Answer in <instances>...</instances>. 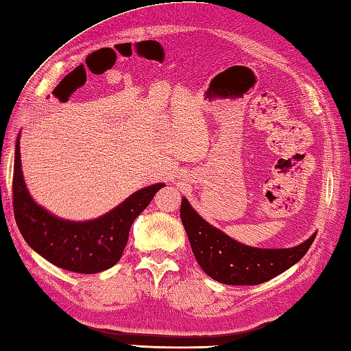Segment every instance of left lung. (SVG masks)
<instances>
[{
    "label": "left lung",
    "instance_id": "1",
    "mask_svg": "<svg viewBox=\"0 0 351 351\" xmlns=\"http://www.w3.org/2000/svg\"><path fill=\"white\" fill-rule=\"evenodd\" d=\"M181 221L197 264L221 284L258 285L281 275L302 259L313 244L316 233L290 248H259L234 241L201 215L182 197Z\"/></svg>",
    "mask_w": 351,
    "mask_h": 351
}]
</instances>
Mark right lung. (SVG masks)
Instances as JSON below:
<instances>
[{
  "label": "right lung",
  "instance_id": "right-lung-1",
  "mask_svg": "<svg viewBox=\"0 0 351 351\" xmlns=\"http://www.w3.org/2000/svg\"><path fill=\"white\" fill-rule=\"evenodd\" d=\"M165 184L158 182L139 189L110 212L88 221H69L40 206L25 186L20 135L15 144L14 164V213L16 226L30 248L61 269L99 273L121 259L136 216L145 210L155 193Z\"/></svg>",
  "mask_w": 351,
  "mask_h": 351
}]
</instances>
